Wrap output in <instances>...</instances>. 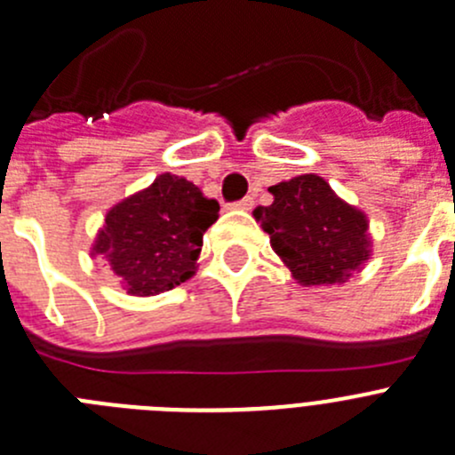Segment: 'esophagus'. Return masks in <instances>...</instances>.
<instances>
[{
    "label": "esophagus",
    "mask_w": 455,
    "mask_h": 455,
    "mask_svg": "<svg viewBox=\"0 0 455 455\" xmlns=\"http://www.w3.org/2000/svg\"><path fill=\"white\" fill-rule=\"evenodd\" d=\"M253 204H255L253 197H243V200L235 202L232 207H235V209H242V212H248V209H253Z\"/></svg>",
    "instance_id": "34e87169"
}]
</instances>
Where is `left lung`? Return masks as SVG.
Here are the masks:
<instances>
[{
  "label": "left lung",
  "mask_w": 455,
  "mask_h": 455,
  "mask_svg": "<svg viewBox=\"0 0 455 455\" xmlns=\"http://www.w3.org/2000/svg\"><path fill=\"white\" fill-rule=\"evenodd\" d=\"M269 193L274 202L253 216L299 285H343L363 269L372 253L368 216L336 196L327 180L299 174Z\"/></svg>",
  "instance_id": "obj_1"
}]
</instances>
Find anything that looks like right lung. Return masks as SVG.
Instances as JSON below:
<instances>
[{
  "instance_id": "right-lung-1",
  "label": "right lung",
  "mask_w": 455,
  "mask_h": 455,
  "mask_svg": "<svg viewBox=\"0 0 455 455\" xmlns=\"http://www.w3.org/2000/svg\"><path fill=\"white\" fill-rule=\"evenodd\" d=\"M219 209L193 181L163 172L108 212L92 255H103L133 297L168 292L197 271L202 236Z\"/></svg>"
}]
</instances>
